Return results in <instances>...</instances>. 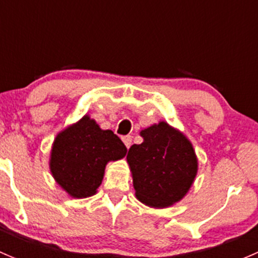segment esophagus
<instances>
[{"mask_svg":"<svg viewBox=\"0 0 258 258\" xmlns=\"http://www.w3.org/2000/svg\"><path fill=\"white\" fill-rule=\"evenodd\" d=\"M122 141H123V144L126 145L127 148H130V146L132 145V137L131 136H124V137H122Z\"/></svg>","mask_w":258,"mask_h":258,"instance_id":"esophagus-1","label":"esophagus"}]
</instances>
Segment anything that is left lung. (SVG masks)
<instances>
[{"mask_svg": "<svg viewBox=\"0 0 258 258\" xmlns=\"http://www.w3.org/2000/svg\"><path fill=\"white\" fill-rule=\"evenodd\" d=\"M144 142L132 145L127 162L137 199L151 207H167L186 195L197 173L191 142L166 122L141 132Z\"/></svg>", "mask_w": 258, "mask_h": 258, "instance_id": "obj_1", "label": "left lung"}]
</instances>
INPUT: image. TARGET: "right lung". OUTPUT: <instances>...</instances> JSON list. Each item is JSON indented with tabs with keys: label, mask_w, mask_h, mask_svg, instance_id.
Here are the masks:
<instances>
[{
	"label": "right lung",
	"mask_w": 258,
	"mask_h": 258,
	"mask_svg": "<svg viewBox=\"0 0 258 258\" xmlns=\"http://www.w3.org/2000/svg\"><path fill=\"white\" fill-rule=\"evenodd\" d=\"M126 146L111 130H101L85 116L62 131L51 152V172L72 197L86 199L96 194L108 161L124 157Z\"/></svg>",
	"instance_id": "right-lung-1"
}]
</instances>
